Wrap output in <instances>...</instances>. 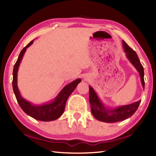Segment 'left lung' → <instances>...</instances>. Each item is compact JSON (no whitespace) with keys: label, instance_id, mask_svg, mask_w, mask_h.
<instances>
[{"label":"left lung","instance_id":"obj_1","mask_svg":"<svg viewBox=\"0 0 156 156\" xmlns=\"http://www.w3.org/2000/svg\"><path fill=\"white\" fill-rule=\"evenodd\" d=\"M124 51L126 56L134 67L140 73L141 81L143 88L145 87L144 82V69L139 59L136 52L133 51L126 43L122 41ZM89 102H90L91 112L92 115L98 121L105 122H115L124 121L131 117L138 108L141 101L121 106L115 108H107L98 98L97 93L90 86L89 87Z\"/></svg>","mask_w":156,"mask_h":156}]
</instances>
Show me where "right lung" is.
Wrapping results in <instances>:
<instances>
[{
  "label": "right lung",
  "mask_w": 156,
  "mask_h": 156,
  "mask_svg": "<svg viewBox=\"0 0 156 156\" xmlns=\"http://www.w3.org/2000/svg\"><path fill=\"white\" fill-rule=\"evenodd\" d=\"M33 43H34V40H32L26 47L22 49L14 66V68H13V91H14L16 101H17L19 106L26 114L38 121H51L56 120L59 117H60V116L63 114L67 99L68 98L69 96L72 94V92L74 90L77 85L81 82V79H76L74 81L72 82L71 83L66 85L59 92L57 97L55 98V100L51 102H49V103L41 105H34L31 102L25 100L21 97L17 87V72L20 62L22 60L23 56L24 55L26 49Z\"/></svg>",
  "instance_id": "1"
}]
</instances>
